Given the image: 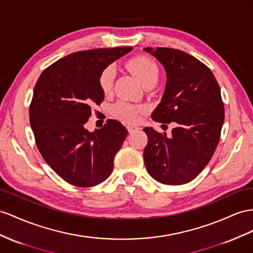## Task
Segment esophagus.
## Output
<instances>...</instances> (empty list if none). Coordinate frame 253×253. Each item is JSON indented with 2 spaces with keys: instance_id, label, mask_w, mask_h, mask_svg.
<instances>
[{
  "instance_id": "esophagus-1",
  "label": "esophagus",
  "mask_w": 253,
  "mask_h": 253,
  "mask_svg": "<svg viewBox=\"0 0 253 253\" xmlns=\"http://www.w3.org/2000/svg\"><path fill=\"white\" fill-rule=\"evenodd\" d=\"M137 129H139V128H138V127H135V126H131V125H128V126H127V130H128V132H129V133H131L132 131L137 130Z\"/></svg>"
}]
</instances>
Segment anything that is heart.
<instances>
[{
	"label": "heart",
	"mask_w": 253,
	"mask_h": 253,
	"mask_svg": "<svg viewBox=\"0 0 253 253\" xmlns=\"http://www.w3.org/2000/svg\"><path fill=\"white\" fill-rule=\"evenodd\" d=\"M127 68L138 78L143 85L155 84L160 76V68L154 59L148 55H137L127 63ZM115 77V68L112 65L105 67L99 75V86L105 94L111 93ZM145 107L133 105L127 101H118L112 106L111 113L114 118L125 123H137L140 114L145 112Z\"/></svg>",
	"instance_id": "b5f03b06"
}]
</instances>
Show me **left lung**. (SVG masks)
<instances>
[{
    "label": "left lung",
    "instance_id": "8db88e82",
    "mask_svg": "<svg viewBox=\"0 0 253 253\" xmlns=\"http://www.w3.org/2000/svg\"><path fill=\"white\" fill-rule=\"evenodd\" d=\"M164 65L167 86L152 113L160 123H175L172 134L151 127L144 163L148 174L165 185L191 182L210 163L220 140L224 106L211 70L196 57L172 48H144Z\"/></svg>",
    "mask_w": 253,
    "mask_h": 253
}]
</instances>
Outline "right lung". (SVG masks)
Listing matches in <instances>:
<instances>
[{
    "label": "right lung",
    "instance_id": "right-lung-1",
    "mask_svg": "<svg viewBox=\"0 0 253 253\" xmlns=\"http://www.w3.org/2000/svg\"><path fill=\"white\" fill-rule=\"evenodd\" d=\"M131 49L78 51L51 64L35 84L30 124L37 148L51 169L70 185L93 187L111 175L127 129L115 120H108L94 132L85 124L93 105L105 98L98 81L101 70Z\"/></svg>",
    "mask_w": 253,
    "mask_h": 253
}]
</instances>
